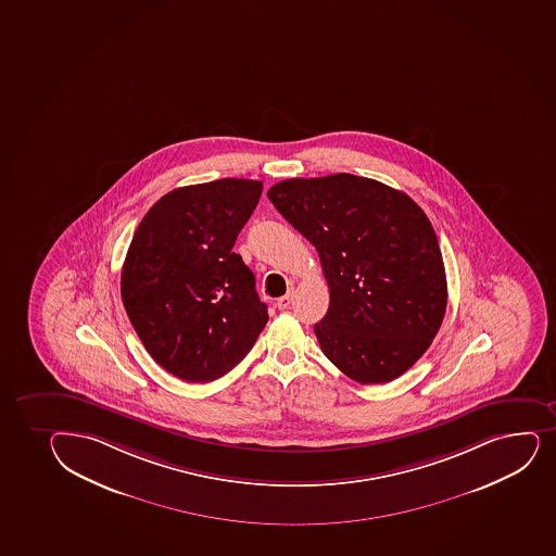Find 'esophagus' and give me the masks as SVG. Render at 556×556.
<instances>
[{
	"label": "esophagus",
	"mask_w": 556,
	"mask_h": 556,
	"mask_svg": "<svg viewBox=\"0 0 556 556\" xmlns=\"http://www.w3.org/2000/svg\"><path fill=\"white\" fill-rule=\"evenodd\" d=\"M292 292H288L287 295H282V298L277 299V303H275L277 308H279V311H287L290 303H292Z\"/></svg>",
	"instance_id": "34e87169"
}]
</instances>
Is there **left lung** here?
Instances as JSON below:
<instances>
[{
  "mask_svg": "<svg viewBox=\"0 0 556 556\" xmlns=\"http://www.w3.org/2000/svg\"><path fill=\"white\" fill-rule=\"evenodd\" d=\"M269 202L314 244L330 290L321 351L359 383L404 375L441 329L448 288L437 235L406 192L354 174L275 184Z\"/></svg>",
  "mask_w": 556,
  "mask_h": 556,
  "instance_id": "1",
  "label": "left lung"
}]
</instances>
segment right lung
Instances as JSON below:
<instances>
[{
	"instance_id": "right-lung-1",
	"label": "right lung",
	"mask_w": 556,
	"mask_h": 556,
	"mask_svg": "<svg viewBox=\"0 0 556 556\" xmlns=\"http://www.w3.org/2000/svg\"><path fill=\"white\" fill-rule=\"evenodd\" d=\"M263 184L224 178L179 187L150 207L121 271L131 327L155 364L186 382L233 369L268 321L235 240Z\"/></svg>"
}]
</instances>
